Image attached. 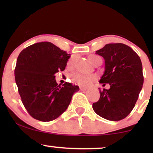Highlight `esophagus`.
I'll return each mask as SVG.
<instances>
[{
    "label": "esophagus",
    "instance_id": "esophagus-1",
    "mask_svg": "<svg viewBox=\"0 0 153 153\" xmlns=\"http://www.w3.org/2000/svg\"><path fill=\"white\" fill-rule=\"evenodd\" d=\"M80 90H81V91H86L87 88H85V87H80Z\"/></svg>",
    "mask_w": 153,
    "mask_h": 153
}]
</instances>
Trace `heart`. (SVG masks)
I'll use <instances>...</instances> for the list:
<instances>
[{
	"mask_svg": "<svg viewBox=\"0 0 153 153\" xmlns=\"http://www.w3.org/2000/svg\"><path fill=\"white\" fill-rule=\"evenodd\" d=\"M88 58L91 63H93L94 65L95 63V62L99 59L100 57L96 55H91L88 57ZM73 62H74V58H72L68 61V65L72 66ZM72 77L75 81H76V82L79 83V84L84 85V86H89L90 85H91V83H93L94 79H95V76H94L93 75H84L81 74H78V73L72 74Z\"/></svg>",
	"mask_w": 153,
	"mask_h": 153,
	"instance_id": "heart-1",
	"label": "heart"
}]
</instances>
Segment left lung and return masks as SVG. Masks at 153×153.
<instances>
[{
	"mask_svg": "<svg viewBox=\"0 0 153 153\" xmlns=\"http://www.w3.org/2000/svg\"><path fill=\"white\" fill-rule=\"evenodd\" d=\"M95 53L105 62L99 82L108 83L110 88L100 89V100L93 104V108L106 120H120L132 111L143 87L141 60L131 47L122 43L107 44Z\"/></svg>",
	"mask_w": 153,
	"mask_h": 153,
	"instance_id": "8db88e82",
	"label": "left lung"
}]
</instances>
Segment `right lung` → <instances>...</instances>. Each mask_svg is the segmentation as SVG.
<instances>
[{"mask_svg":"<svg viewBox=\"0 0 153 153\" xmlns=\"http://www.w3.org/2000/svg\"><path fill=\"white\" fill-rule=\"evenodd\" d=\"M70 54L49 42L35 43L22 50L14 70L22 103L33 118L49 122L68 108L79 86L58 85L55 74L63 71Z\"/></svg>","mask_w":153,"mask_h":153,"instance_id":"right-lung-1","label":"right lung"}]
</instances>
